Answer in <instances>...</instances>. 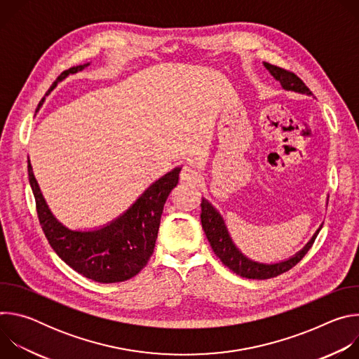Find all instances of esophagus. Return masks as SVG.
Segmentation results:
<instances>
[{"label":"esophagus","mask_w":359,"mask_h":359,"mask_svg":"<svg viewBox=\"0 0 359 359\" xmlns=\"http://www.w3.org/2000/svg\"><path fill=\"white\" fill-rule=\"evenodd\" d=\"M180 180L184 183H190V184L197 183L200 180V175L193 166L186 165V166H183V169L180 172Z\"/></svg>","instance_id":"obj_1"}]
</instances>
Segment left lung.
Segmentation results:
<instances>
[{
    "mask_svg": "<svg viewBox=\"0 0 359 359\" xmlns=\"http://www.w3.org/2000/svg\"><path fill=\"white\" fill-rule=\"evenodd\" d=\"M264 67L281 83V86L285 90H294L298 93L313 95V92L306 88V85L294 72H290L280 67L271 65L269 62H264ZM200 206H201V215H200L201 227H203L204 233H206V237H208L215 254L217 255L220 262L226 267H229L233 273H236L237 276L244 277V278L267 280V278H273V277H277V276L288 271L297 263H299L304 255L309 252V250L311 248L313 243L316 241V238L323 227V226H320V229L316 231L313 238L305 244V247L302 250H299L295 255H292V257H290L284 262H280V263L266 264V263L250 260L236 247V244L233 243V240L229 234V230L226 227V223H224L222 215L213 208V204L210 201H208L206 198H201Z\"/></svg>",
    "mask_w": 359,
    "mask_h": 359,
    "instance_id": "left-lung-1",
    "label": "left lung"
}]
</instances>
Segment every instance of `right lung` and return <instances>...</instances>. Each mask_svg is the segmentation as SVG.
Segmentation results:
<instances>
[{
  "mask_svg": "<svg viewBox=\"0 0 359 359\" xmlns=\"http://www.w3.org/2000/svg\"><path fill=\"white\" fill-rule=\"evenodd\" d=\"M88 64L64 71L49 88ZM38 108H41L42 102ZM182 168H175L151 183L132 206L118 219L100 229L81 231L64 226L50 213L28 161L29 184L36 203V213L48 243L71 269L96 283H121L135 277L149 262L155 250L163 206L179 183Z\"/></svg>",
  "mask_w": 359,
  "mask_h": 359,
  "instance_id": "1",
  "label": "right lung"
}]
</instances>
